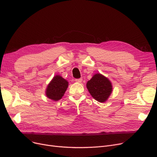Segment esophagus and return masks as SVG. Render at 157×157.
<instances>
[{
  "instance_id": "obj_1",
  "label": "esophagus",
  "mask_w": 157,
  "mask_h": 157,
  "mask_svg": "<svg viewBox=\"0 0 157 157\" xmlns=\"http://www.w3.org/2000/svg\"><path fill=\"white\" fill-rule=\"evenodd\" d=\"M75 81L77 82H82V78H78V79H75Z\"/></svg>"
}]
</instances>
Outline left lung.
<instances>
[{"label": "left lung", "instance_id": "obj_1", "mask_svg": "<svg viewBox=\"0 0 157 157\" xmlns=\"http://www.w3.org/2000/svg\"><path fill=\"white\" fill-rule=\"evenodd\" d=\"M86 87L91 96L99 102H105L113 91L110 80L100 73L95 74L88 80Z\"/></svg>", "mask_w": 157, "mask_h": 157}]
</instances>
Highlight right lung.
I'll return each instance as SVG.
<instances>
[{
	"label": "right lung",
	"mask_w": 157,
	"mask_h": 157,
	"mask_svg": "<svg viewBox=\"0 0 157 157\" xmlns=\"http://www.w3.org/2000/svg\"><path fill=\"white\" fill-rule=\"evenodd\" d=\"M69 82L60 75H56L46 89L47 98L53 101H58L63 96Z\"/></svg>",
	"instance_id": "obj_1"
}]
</instances>
